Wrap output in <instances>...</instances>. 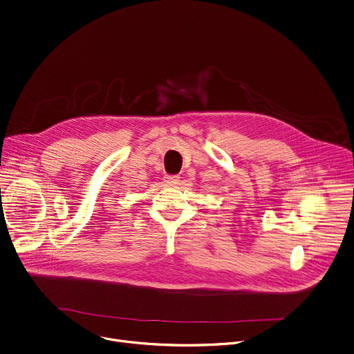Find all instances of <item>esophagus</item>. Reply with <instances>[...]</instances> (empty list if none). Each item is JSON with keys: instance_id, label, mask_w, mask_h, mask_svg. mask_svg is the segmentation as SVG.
Listing matches in <instances>:
<instances>
[{"instance_id": "34e87169", "label": "esophagus", "mask_w": 354, "mask_h": 354, "mask_svg": "<svg viewBox=\"0 0 354 354\" xmlns=\"http://www.w3.org/2000/svg\"><path fill=\"white\" fill-rule=\"evenodd\" d=\"M165 178H166V183H169V184H176L180 180V177L174 176V174H167Z\"/></svg>"}]
</instances>
